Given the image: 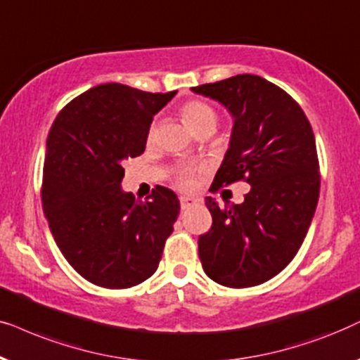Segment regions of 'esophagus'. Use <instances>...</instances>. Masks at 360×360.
I'll return each mask as SVG.
<instances>
[{
    "mask_svg": "<svg viewBox=\"0 0 360 360\" xmlns=\"http://www.w3.org/2000/svg\"><path fill=\"white\" fill-rule=\"evenodd\" d=\"M179 202H181V209H189V207H193V205L199 204V199L191 198V195H183V198L179 199Z\"/></svg>",
    "mask_w": 360,
    "mask_h": 360,
    "instance_id": "esophagus-1",
    "label": "esophagus"
}]
</instances>
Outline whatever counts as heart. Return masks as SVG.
Here are the masks:
<instances>
[{
    "instance_id": "1",
    "label": "heart",
    "mask_w": 360,
    "mask_h": 360,
    "mask_svg": "<svg viewBox=\"0 0 360 360\" xmlns=\"http://www.w3.org/2000/svg\"><path fill=\"white\" fill-rule=\"evenodd\" d=\"M181 115H183L184 122L191 130L198 128L199 124L204 122H209V120H217V115H215V110L210 107L209 103L200 102V100H191V102H186L183 105V110H181ZM194 181V171L191 169H179L176 172L174 183L179 186V188H189Z\"/></svg>"
}]
</instances>
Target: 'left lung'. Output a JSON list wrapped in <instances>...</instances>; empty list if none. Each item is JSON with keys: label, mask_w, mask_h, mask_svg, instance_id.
Segmentation results:
<instances>
[{"label": "left lung", "mask_w": 360, "mask_h": 360, "mask_svg": "<svg viewBox=\"0 0 360 360\" xmlns=\"http://www.w3.org/2000/svg\"><path fill=\"white\" fill-rule=\"evenodd\" d=\"M229 108L233 131L210 191L252 186L242 204L205 198L212 227L199 237L210 280L247 288L278 275L298 253L319 198L314 133L298 102L263 77L242 74L193 89Z\"/></svg>", "instance_id": "left-lung-1"}]
</instances>
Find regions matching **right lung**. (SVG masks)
<instances>
[{"mask_svg": "<svg viewBox=\"0 0 360 360\" xmlns=\"http://www.w3.org/2000/svg\"><path fill=\"white\" fill-rule=\"evenodd\" d=\"M176 95L102 84L70 100L46 143L41 199L72 268L103 288H130L160 265L179 200L156 186L145 202L120 184L127 158L143 155L155 115Z\"/></svg>", "mask_w": 360, "mask_h": 360, "instance_id": "1", "label": "right lung"}]
</instances>
